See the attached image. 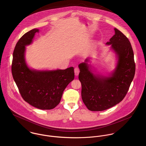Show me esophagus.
Segmentation results:
<instances>
[{
	"label": "esophagus",
	"instance_id": "1",
	"mask_svg": "<svg viewBox=\"0 0 146 146\" xmlns=\"http://www.w3.org/2000/svg\"><path fill=\"white\" fill-rule=\"evenodd\" d=\"M74 72H75V76H78V75H79V72H80V70H79V68H78V67L75 68V69H74Z\"/></svg>",
	"mask_w": 146,
	"mask_h": 146
}]
</instances>
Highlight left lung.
<instances>
[{
	"mask_svg": "<svg viewBox=\"0 0 146 146\" xmlns=\"http://www.w3.org/2000/svg\"><path fill=\"white\" fill-rule=\"evenodd\" d=\"M115 35L106 42L116 54L115 70L108 76L94 74L89 58L79 64L84 104L92 111H101L120 103L125 97L135 71L134 53L129 39L115 28Z\"/></svg>",
	"mask_w": 146,
	"mask_h": 146,
	"instance_id": "1",
	"label": "left lung"
}]
</instances>
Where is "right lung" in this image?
Returning <instances> with one entry per match:
<instances>
[{
	"instance_id": "1",
	"label": "right lung",
	"mask_w": 146,
	"mask_h": 146,
	"mask_svg": "<svg viewBox=\"0 0 146 146\" xmlns=\"http://www.w3.org/2000/svg\"><path fill=\"white\" fill-rule=\"evenodd\" d=\"M34 29L17 42L13 53L12 73L23 99L40 110H51L60 104L63 92L74 79L73 67L65 70H38L30 68L25 60L26 46L31 44L36 33Z\"/></svg>"
}]
</instances>
